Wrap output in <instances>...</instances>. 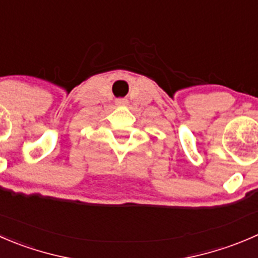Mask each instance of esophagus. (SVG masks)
Instances as JSON below:
<instances>
[{"mask_svg": "<svg viewBox=\"0 0 258 258\" xmlns=\"http://www.w3.org/2000/svg\"><path fill=\"white\" fill-rule=\"evenodd\" d=\"M116 103L118 104V106H126V104L128 103V101H127V99H124V98H118L116 101Z\"/></svg>", "mask_w": 258, "mask_h": 258, "instance_id": "esophagus-1", "label": "esophagus"}]
</instances>
